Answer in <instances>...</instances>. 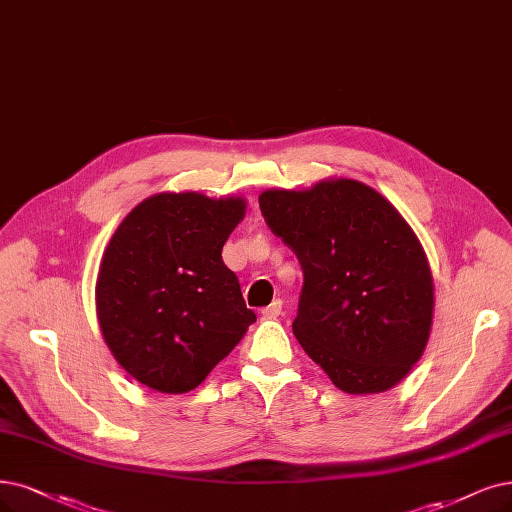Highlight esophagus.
<instances>
[{
	"label": "esophagus",
	"mask_w": 512,
	"mask_h": 512,
	"mask_svg": "<svg viewBox=\"0 0 512 512\" xmlns=\"http://www.w3.org/2000/svg\"><path fill=\"white\" fill-rule=\"evenodd\" d=\"M261 314L266 316V318H278V316L282 314V301H280V299L272 301V304H270L268 308H263V310H261Z\"/></svg>",
	"instance_id": "obj_1"
}]
</instances>
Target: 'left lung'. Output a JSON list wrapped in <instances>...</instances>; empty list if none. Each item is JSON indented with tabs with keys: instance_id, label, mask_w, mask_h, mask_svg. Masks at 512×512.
Listing matches in <instances>:
<instances>
[{
	"instance_id": "1",
	"label": "left lung",
	"mask_w": 512,
	"mask_h": 512,
	"mask_svg": "<svg viewBox=\"0 0 512 512\" xmlns=\"http://www.w3.org/2000/svg\"><path fill=\"white\" fill-rule=\"evenodd\" d=\"M259 208L304 270L293 320L301 348L348 394L394 388L422 358L434 314L411 225L380 192L344 177L266 189Z\"/></svg>"
}]
</instances>
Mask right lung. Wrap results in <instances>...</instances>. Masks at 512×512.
<instances>
[{
  "instance_id": "right-lung-1",
  "label": "right lung",
  "mask_w": 512,
  "mask_h": 512,
  "mask_svg": "<svg viewBox=\"0 0 512 512\" xmlns=\"http://www.w3.org/2000/svg\"><path fill=\"white\" fill-rule=\"evenodd\" d=\"M240 196L162 192L113 232L97 276V318L113 358L143 386H200L257 316L221 249L244 219Z\"/></svg>"
}]
</instances>
